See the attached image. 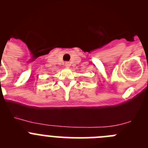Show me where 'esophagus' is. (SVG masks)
I'll list each match as a JSON object with an SVG mask.
<instances>
[{
	"label": "esophagus",
	"mask_w": 148,
	"mask_h": 148,
	"mask_svg": "<svg viewBox=\"0 0 148 148\" xmlns=\"http://www.w3.org/2000/svg\"><path fill=\"white\" fill-rule=\"evenodd\" d=\"M65 66H66V67H69V66H70V63L68 62V61L65 62Z\"/></svg>",
	"instance_id": "1"
}]
</instances>
